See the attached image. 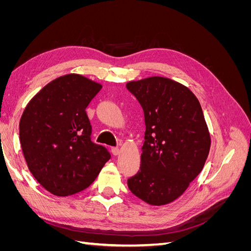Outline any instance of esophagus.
Masks as SVG:
<instances>
[{"label": "esophagus", "instance_id": "obj_1", "mask_svg": "<svg viewBox=\"0 0 251 251\" xmlns=\"http://www.w3.org/2000/svg\"><path fill=\"white\" fill-rule=\"evenodd\" d=\"M112 153H113V155L117 156L120 154V150L118 148H112Z\"/></svg>", "mask_w": 251, "mask_h": 251}]
</instances>
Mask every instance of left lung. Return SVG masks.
Returning <instances> with one entry per match:
<instances>
[{"label":"left lung","mask_w":251,"mask_h":251,"mask_svg":"<svg viewBox=\"0 0 251 251\" xmlns=\"http://www.w3.org/2000/svg\"><path fill=\"white\" fill-rule=\"evenodd\" d=\"M143 109L146 133L140 170L130 191L151 205H165L198 176L210 149V135L198 98L187 87L153 76L126 83Z\"/></svg>","instance_id":"obj_1"}]
</instances>
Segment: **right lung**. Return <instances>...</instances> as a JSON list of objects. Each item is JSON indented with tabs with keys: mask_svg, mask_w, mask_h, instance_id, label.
Listing matches in <instances>:
<instances>
[{
	"mask_svg": "<svg viewBox=\"0 0 251 251\" xmlns=\"http://www.w3.org/2000/svg\"><path fill=\"white\" fill-rule=\"evenodd\" d=\"M102 86L79 74L50 81L29 101L20 121L28 169L51 194L66 197L90 186L111 155L91 140L86 108Z\"/></svg>",
	"mask_w": 251,
	"mask_h": 251,
	"instance_id": "obj_1",
	"label": "right lung"
}]
</instances>
